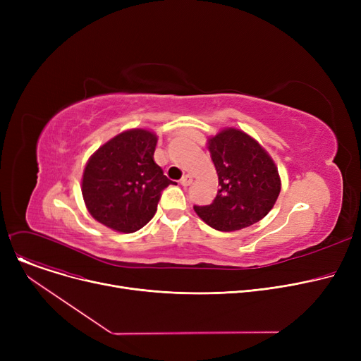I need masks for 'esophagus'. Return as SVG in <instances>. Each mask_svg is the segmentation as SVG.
Instances as JSON below:
<instances>
[{
	"instance_id": "esophagus-1",
	"label": "esophagus",
	"mask_w": 361,
	"mask_h": 361,
	"mask_svg": "<svg viewBox=\"0 0 361 361\" xmlns=\"http://www.w3.org/2000/svg\"><path fill=\"white\" fill-rule=\"evenodd\" d=\"M181 185H184V187H187V185H190L192 183H193V177L192 176H188V174H185L183 178H181Z\"/></svg>"
}]
</instances>
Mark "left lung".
I'll list each match as a JSON object with an SVG mask.
<instances>
[{
  "mask_svg": "<svg viewBox=\"0 0 361 361\" xmlns=\"http://www.w3.org/2000/svg\"><path fill=\"white\" fill-rule=\"evenodd\" d=\"M219 190L196 214L218 231H237L267 216L279 192L278 166L264 147L243 130L228 127L207 139Z\"/></svg>",
  "mask_w": 361,
  "mask_h": 361,
  "instance_id": "8db88e82",
  "label": "left lung"
}]
</instances>
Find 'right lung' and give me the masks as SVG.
Masks as SVG:
<instances>
[{"mask_svg": "<svg viewBox=\"0 0 361 361\" xmlns=\"http://www.w3.org/2000/svg\"><path fill=\"white\" fill-rule=\"evenodd\" d=\"M158 136L145 128L121 131L89 158L82 195L89 214L108 228L135 233L154 218L161 193L173 184L154 161Z\"/></svg>", "mask_w": 361, "mask_h": 361, "instance_id": "add662e5", "label": "right lung"}]
</instances>
